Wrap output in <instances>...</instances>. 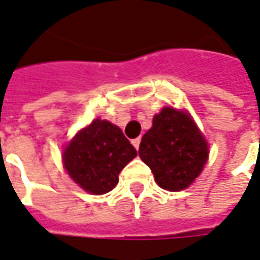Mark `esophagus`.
Returning <instances> with one entry per match:
<instances>
[{
    "mask_svg": "<svg viewBox=\"0 0 260 260\" xmlns=\"http://www.w3.org/2000/svg\"><path fill=\"white\" fill-rule=\"evenodd\" d=\"M132 143H133V145H134V147H136V148H137V150H139V147H140V143H141V139H140V137H137V139H134L133 141H132Z\"/></svg>",
    "mask_w": 260,
    "mask_h": 260,
    "instance_id": "1",
    "label": "esophagus"
}]
</instances>
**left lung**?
Segmentation results:
<instances>
[{"mask_svg":"<svg viewBox=\"0 0 260 260\" xmlns=\"http://www.w3.org/2000/svg\"><path fill=\"white\" fill-rule=\"evenodd\" d=\"M140 158L165 190L186 189L198 178L209 156V147L190 116L164 108L143 136Z\"/></svg>","mask_w":260,"mask_h":260,"instance_id":"1","label":"left lung"}]
</instances>
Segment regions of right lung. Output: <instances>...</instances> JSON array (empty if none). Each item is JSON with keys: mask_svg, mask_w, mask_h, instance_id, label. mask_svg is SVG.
Masks as SVG:
<instances>
[{"mask_svg": "<svg viewBox=\"0 0 260 260\" xmlns=\"http://www.w3.org/2000/svg\"><path fill=\"white\" fill-rule=\"evenodd\" d=\"M137 155L120 128L106 120H93L64 151V167L75 183L93 194L110 192L119 174Z\"/></svg>", "mask_w": 260, "mask_h": 260, "instance_id": "add662e5", "label": "right lung"}]
</instances>
